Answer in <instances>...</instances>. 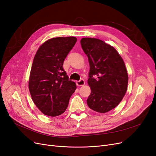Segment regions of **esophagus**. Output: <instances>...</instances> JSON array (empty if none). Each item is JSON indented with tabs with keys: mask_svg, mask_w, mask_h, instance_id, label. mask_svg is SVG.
<instances>
[{
	"mask_svg": "<svg viewBox=\"0 0 156 156\" xmlns=\"http://www.w3.org/2000/svg\"><path fill=\"white\" fill-rule=\"evenodd\" d=\"M84 84H85V82H84V79H80L79 81H77V82H76V84L77 86H83V85H84Z\"/></svg>",
	"mask_w": 156,
	"mask_h": 156,
	"instance_id": "obj_1",
	"label": "esophagus"
}]
</instances>
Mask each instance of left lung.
<instances>
[{"label":"left lung","instance_id":"1","mask_svg":"<svg viewBox=\"0 0 156 156\" xmlns=\"http://www.w3.org/2000/svg\"><path fill=\"white\" fill-rule=\"evenodd\" d=\"M81 44L90 64L91 93L87 104L96 112H108L119 104L127 91L128 75L124 60L113 47L101 40L84 37Z\"/></svg>","mask_w":156,"mask_h":156}]
</instances>
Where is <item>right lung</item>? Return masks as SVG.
Segmentation results:
<instances>
[{"mask_svg":"<svg viewBox=\"0 0 156 156\" xmlns=\"http://www.w3.org/2000/svg\"><path fill=\"white\" fill-rule=\"evenodd\" d=\"M76 41L72 36L49 39L40 47L34 58L29 90L36 107L47 116L64 112L77 88L63 68L64 61Z\"/></svg>","mask_w":156,"mask_h":156,"instance_id":"add662e5","label":"right lung"}]
</instances>
